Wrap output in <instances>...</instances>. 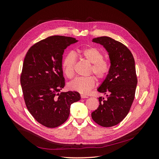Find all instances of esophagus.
<instances>
[{
	"label": "esophagus",
	"instance_id": "esophagus-1",
	"mask_svg": "<svg viewBox=\"0 0 159 159\" xmlns=\"http://www.w3.org/2000/svg\"><path fill=\"white\" fill-rule=\"evenodd\" d=\"M88 97L87 95H83V94H81V99H84V98H88Z\"/></svg>",
	"mask_w": 159,
	"mask_h": 159
}]
</instances>
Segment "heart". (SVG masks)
<instances>
[{
    "instance_id": "b5f03b06",
    "label": "heart",
    "mask_w": 159,
    "mask_h": 159,
    "mask_svg": "<svg viewBox=\"0 0 159 159\" xmlns=\"http://www.w3.org/2000/svg\"><path fill=\"white\" fill-rule=\"evenodd\" d=\"M80 53L90 63L93 64L91 70L99 78H104L109 71V64L103 60V54L96 48H87L80 50ZM75 55L74 52L67 53L62 60L61 68L64 74L68 78H71L74 74V65L75 62ZM95 79L93 76H78L68 84V88L74 91H77L81 93L85 94L95 85Z\"/></svg>"
}]
</instances>
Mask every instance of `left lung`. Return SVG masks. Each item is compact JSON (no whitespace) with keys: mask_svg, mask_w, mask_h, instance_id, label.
<instances>
[{"mask_svg":"<svg viewBox=\"0 0 159 159\" xmlns=\"http://www.w3.org/2000/svg\"><path fill=\"white\" fill-rule=\"evenodd\" d=\"M108 52L110 68L106 78L98 88L107 98L99 97L98 108L91 117L99 125H116L127 116L133 102L137 84L134 60L127 47L107 36L93 38Z\"/></svg>","mask_w":159,"mask_h":159,"instance_id":"1","label":"left lung"}]
</instances>
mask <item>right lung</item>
Masks as SVG:
<instances>
[{
	"label": "right lung",
	"instance_id": "right-lung-1",
	"mask_svg": "<svg viewBox=\"0 0 159 159\" xmlns=\"http://www.w3.org/2000/svg\"><path fill=\"white\" fill-rule=\"evenodd\" d=\"M75 38L52 36L38 42L27 52L20 75L24 99L36 121L54 128L68 119L71 105L81 98L77 91L59 93L65 86L62 57Z\"/></svg>",
	"mask_w": 159,
	"mask_h": 159
}]
</instances>
